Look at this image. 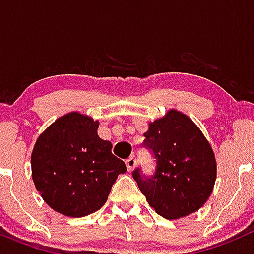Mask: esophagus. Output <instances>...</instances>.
Here are the masks:
<instances>
[{"instance_id":"esophagus-1","label":"esophagus","mask_w":254,"mask_h":254,"mask_svg":"<svg viewBox=\"0 0 254 254\" xmlns=\"http://www.w3.org/2000/svg\"><path fill=\"white\" fill-rule=\"evenodd\" d=\"M125 164H127V171H131V170H133L134 167H135V165H136L135 156H130V157L127 158V161H125Z\"/></svg>"}]
</instances>
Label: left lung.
<instances>
[{"mask_svg": "<svg viewBox=\"0 0 254 254\" xmlns=\"http://www.w3.org/2000/svg\"><path fill=\"white\" fill-rule=\"evenodd\" d=\"M142 147L152 152L154 170L140 166L133 178L154 211L165 219H179L203 206L216 180L215 154L197 125L175 110L149 124Z\"/></svg>", "mask_w": 254, "mask_h": 254, "instance_id": "obj_1", "label": "left lung"}]
</instances>
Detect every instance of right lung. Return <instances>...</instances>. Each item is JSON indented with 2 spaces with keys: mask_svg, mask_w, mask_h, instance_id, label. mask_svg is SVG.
<instances>
[{
  "mask_svg": "<svg viewBox=\"0 0 254 254\" xmlns=\"http://www.w3.org/2000/svg\"><path fill=\"white\" fill-rule=\"evenodd\" d=\"M98 121L71 112L57 119L37 139L32 153L35 188L46 203L70 217L96 212L106 203L125 162L101 139Z\"/></svg>",
  "mask_w": 254,
  "mask_h": 254,
  "instance_id": "1",
  "label": "right lung"
}]
</instances>
